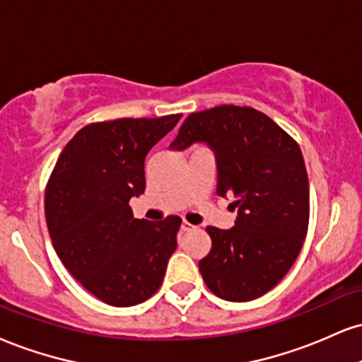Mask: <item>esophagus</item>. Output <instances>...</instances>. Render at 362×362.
Instances as JSON below:
<instances>
[{
    "label": "esophagus",
    "mask_w": 362,
    "mask_h": 362,
    "mask_svg": "<svg viewBox=\"0 0 362 362\" xmlns=\"http://www.w3.org/2000/svg\"><path fill=\"white\" fill-rule=\"evenodd\" d=\"M192 229H195V226L190 224V223H187V221H184V223H182V226H180L182 233H189V230H192Z\"/></svg>",
    "instance_id": "34e87169"
}]
</instances>
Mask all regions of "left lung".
I'll return each instance as SVG.
<instances>
[{
    "label": "left lung",
    "mask_w": 362,
    "mask_h": 362,
    "mask_svg": "<svg viewBox=\"0 0 362 362\" xmlns=\"http://www.w3.org/2000/svg\"><path fill=\"white\" fill-rule=\"evenodd\" d=\"M207 143L214 151L221 197L233 194L234 228L206 229L212 247L199 261L207 288L229 302H250L281 281L308 229L310 195L298 143L252 107L192 112L170 148Z\"/></svg>",
    "instance_id": "obj_1"
}]
</instances>
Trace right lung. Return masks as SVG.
Returning <instances> with one entry per match:
<instances>
[{"mask_svg":"<svg viewBox=\"0 0 362 362\" xmlns=\"http://www.w3.org/2000/svg\"><path fill=\"white\" fill-rule=\"evenodd\" d=\"M182 115L87 124L57 160L45 189L52 245L87 291L112 307L145 302L162 285L182 219H134L148 151Z\"/></svg>","mask_w":362,"mask_h":362,"instance_id":"add662e5","label":"right lung"}]
</instances>
